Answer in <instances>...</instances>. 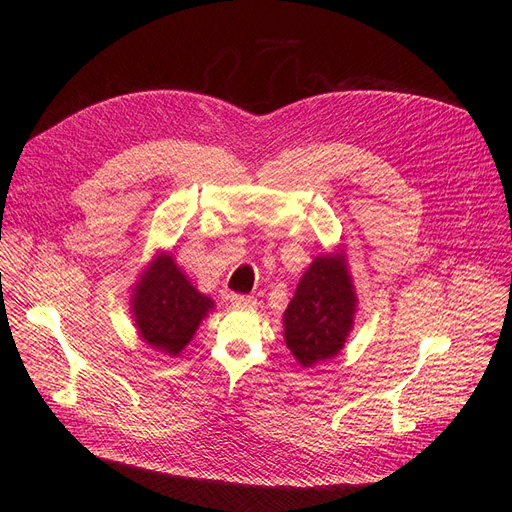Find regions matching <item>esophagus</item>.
I'll use <instances>...</instances> for the list:
<instances>
[{"instance_id": "1", "label": "esophagus", "mask_w": 512, "mask_h": 512, "mask_svg": "<svg viewBox=\"0 0 512 512\" xmlns=\"http://www.w3.org/2000/svg\"><path fill=\"white\" fill-rule=\"evenodd\" d=\"M230 303H232V307H236V309L255 307V299H253V297H247V294H232Z\"/></svg>"}]
</instances>
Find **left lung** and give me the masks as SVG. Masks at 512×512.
I'll use <instances>...</instances> for the list:
<instances>
[{
	"label": "left lung",
	"mask_w": 512,
	"mask_h": 512,
	"mask_svg": "<svg viewBox=\"0 0 512 512\" xmlns=\"http://www.w3.org/2000/svg\"><path fill=\"white\" fill-rule=\"evenodd\" d=\"M357 294L342 251L317 255L284 311V342L303 367L334 359L353 330Z\"/></svg>",
	"instance_id": "left-lung-1"
}]
</instances>
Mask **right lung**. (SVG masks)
I'll use <instances>...</instances> for the list:
<instances>
[{
    "mask_svg": "<svg viewBox=\"0 0 512 512\" xmlns=\"http://www.w3.org/2000/svg\"><path fill=\"white\" fill-rule=\"evenodd\" d=\"M130 309L139 336L155 351L178 357L213 301L188 282L170 253H159L134 284Z\"/></svg>",
    "mask_w": 512,
    "mask_h": 512,
    "instance_id": "right-lung-1",
    "label": "right lung"
}]
</instances>
